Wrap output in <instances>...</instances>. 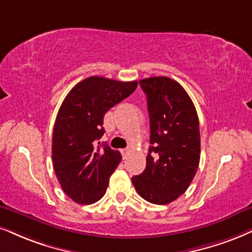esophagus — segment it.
<instances>
[{
	"label": "esophagus",
	"mask_w": 252,
	"mask_h": 252,
	"mask_svg": "<svg viewBox=\"0 0 252 252\" xmlns=\"http://www.w3.org/2000/svg\"><path fill=\"white\" fill-rule=\"evenodd\" d=\"M129 153H131V150H129V148H124V150H121V154H123L124 159H126Z\"/></svg>",
	"instance_id": "obj_1"
}]
</instances>
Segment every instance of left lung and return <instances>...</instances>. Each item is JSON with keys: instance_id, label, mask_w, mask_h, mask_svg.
Instances as JSON below:
<instances>
[{"instance_id": "obj_1", "label": "left lung", "mask_w": 252, "mask_h": 252, "mask_svg": "<svg viewBox=\"0 0 252 252\" xmlns=\"http://www.w3.org/2000/svg\"><path fill=\"white\" fill-rule=\"evenodd\" d=\"M147 97L151 146L146 168L132 178L139 195L167 204L187 190L200 163L198 117L185 89L168 77L141 79Z\"/></svg>"}]
</instances>
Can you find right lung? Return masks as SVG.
Segmentation results:
<instances>
[{
	"label": "right lung",
	"instance_id": "right-lung-1",
	"mask_svg": "<svg viewBox=\"0 0 252 252\" xmlns=\"http://www.w3.org/2000/svg\"><path fill=\"white\" fill-rule=\"evenodd\" d=\"M138 82L92 76L77 84L58 111L52 133V162L65 194L91 204L106 192L108 180L121 161L120 152L100 142L105 113L129 97Z\"/></svg>",
	"mask_w": 252,
	"mask_h": 252
}]
</instances>
